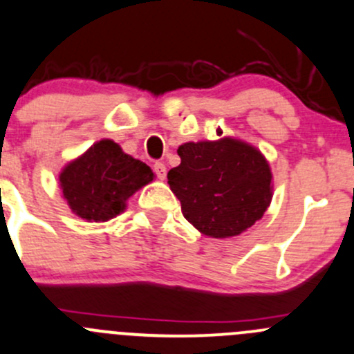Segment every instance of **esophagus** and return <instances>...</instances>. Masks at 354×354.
Returning <instances> with one entry per match:
<instances>
[{
	"label": "esophagus",
	"instance_id": "obj_1",
	"mask_svg": "<svg viewBox=\"0 0 354 354\" xmlns=\"http://www.w3.org/2000/svg\"><path fill=\"white\" fill-rule=\"evenodd\" d=\"M153 170L160 180H163L165 177H167V168H165V165L161 163V161H156V163L153 165Z\"/></svg>",
	"mask_w": 354,
	"mask_h": 354
}]
</instances>
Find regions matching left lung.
<instances>
[{
  "instance_id": "8db88e82",
  "label": "left lung",
  "mask_w": 354,
  "mask_h": 354,
  "mask_svg": "<svg viewBox=\"0 0 354 354\" xmlns=\"http://www.w3.org/2000/svg\"><path fill=\"white\" fill-rule=\"evenodd\" d=\"M168 184L200 233L230 238L252 227L271 201V170L255 147L234 139L187 142Z\"/></svg>"
}]
</instances>
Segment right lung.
<instances>
[{
  "mask_svg": "<svg viewBox=\"0 0 354 354\" xmlns=\"http://www.w3.org/2000/svg\"><path fill=\"white\" fill-rule=\"evenodd\" d=\"M153 180V171L129 156L113 140L93 144L60 174L71 210L86 221H109L123 212L124 201Z\"/></svg>",
  "mask_w": 354,
  "mask_h": 354,
  "instance_id": "1",
  "label": "right lung"
}]
</instances>
